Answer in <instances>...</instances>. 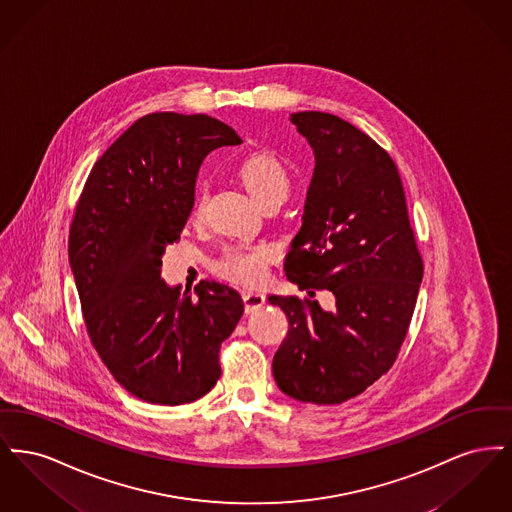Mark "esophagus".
Wrapping results in <instances>:
<instances>
[{
  "instance_id": "obj_1",
  "label": "esophagus",
  "mask_w": 512,
  "mask_h": 512,
  "mask_svg": "<svg viewBox=\"0 0 512 512\" xmlns=\"http://www.w3.org/2000/svg\"><path fill=\"white\" fill-rule=\"evenodd\" d=\"M242 297H244L245 313H253V311H257L265 305V295L263 293L244 290Z\"/></svg>"
}]
</instances>
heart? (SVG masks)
<instances>
[{"label":"heart","instance_id":"obj_1","mask_svg":"<svg viewBox=\"0 0 512 512\" xmlns=\"http://www.w3.org/2000/svg\"><path fill=\"white\" fill-rule=\"evenodd\" d=\"M238 176L245 190L253 195L261 205L274 197H286L290 190V176L276 155L270 151H253L245 155L238 165ZM203 211V195H197L194 203V217ZM272 261V249L265 245L253 247H230L215 263V270L222 278L255 286L267 276L268 263Z\"/></svg>","mask_w":512,"mask_h":512}]
</instances>
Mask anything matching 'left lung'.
<instances>
[{
    "mask_svg": "<svg viewBox=\"0 0 512 512\" xmlns=\"http://www.w3.org/2000/svg\"><path fill=\"white\" fill-rule=\"evenodd\" d=\"M290 121L315 151V172L284 270L309 297H268L290 322L272 374L297 401L338 405L395 363L424 265L388 151L330 113L301 111ZM317 289L337 297L332 312L312 299Z\"/></svg>",
    "mask_w": 512,
    "mask_h": 512,
    "instance_id": "1",
    "label": "left lung"
}]
</instances>
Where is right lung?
Returning <instances> with one entry per match:
<instances>
[{
  "label": "right lung",
  "instance_id": "1",
  "mask_svg": "<svg viewBox=\"0 0 512 512\" xmlns=\"http://www.w3.org/2000/svg\"><path fill=\"white\" fill-rule=\"evenodd\" d=\"M242 144L207 115L151 113L99 157L76 203L69 261L88 336L122 388L155 405H182L220 378V343L244 315L242 295L203 280L161 278L165 247L194 207L197 171L213 149Z\"/></svg>",
  "mask_w": 512,
  "mask_h": 512
}]
</instances>
